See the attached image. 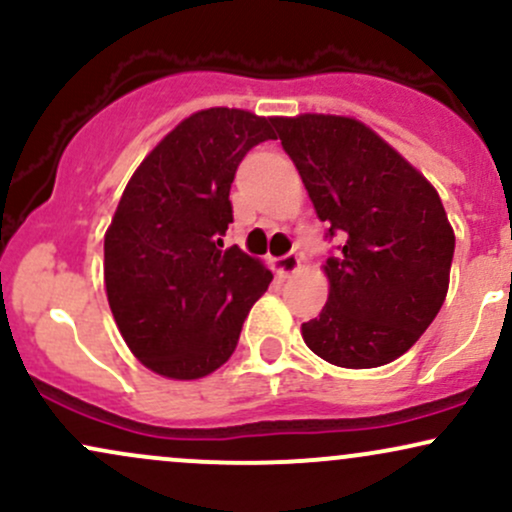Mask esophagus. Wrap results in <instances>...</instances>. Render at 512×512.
<instances>
[{
	"instance_id": "34e87169",
	"label": "esophagus",
	"mask_w": 512,
	"mask_h": 512,
	"mask_svg": "<svg viewBox=\"0 0 512 512\" xmlns=\"http://www.w3.org/2000/svg\"><path fill=\"white\" fill-rule=\"evenodd\" d=\"M272 267H274L276 274L284 276V279H289V276L296 274L298 267H301V257H298V252H289V255L274 260Z\"/></svg>"
}]
</instances>
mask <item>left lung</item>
<instances>
[{
    "instance_id": "left-lung-1",
    "label": "left lung",
    "mask_w": 512,
    "mask_h": 512,
    "mask_svg": "<svg viewBox=\"0 0 512 512\" xmlns=\"http://www.w3.org/2000/svg\"><path fill=\"white\" fill-rule=\"evenodd\" d=\"M327 238L330 298L305 344L342 368H378L416 344L450 284L455 233L436 187L373 129L342 115L274 117Z\"/></svg>"
}]
</instances>
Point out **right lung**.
<instances>
[{
	"instance_id": "right-lung-1",
	"label": "right lung",
	"mask_w": 512,
	"mask_h": 512,
	"mask_svg": "<svg viewBox=\"0 0 512 512\" xmlns=\"http://www.w3.org/2000/svg\"><path fill=\"white\" fill-rule=\"evenodd\" d=\"M276 139L274 117L209 108L182 120L134 170L105 233V293L129 351L163 378L197 380L236 351L272 272L238 245L231 182Z\"/></svg>"
}]
</instances>
